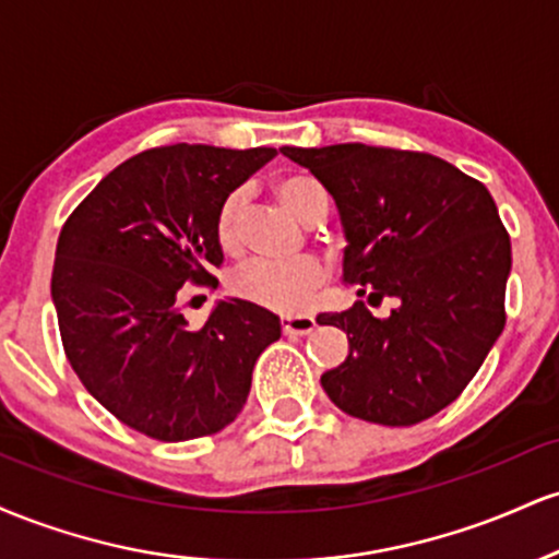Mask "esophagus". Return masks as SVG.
<instances>
[{
  "label": "esophagus",
  "instance_id": "esophagus-1",
  "mask_svg": "<svg viewBox=\"0 0 559 559\" xmlns=\"http://www.w3.org/2000/svg\"><path fill=\"white\" fill-rule=\"evenodd\" d=\"M281 329L284 333H292V336H305L316 329V318L312 316H284L281 318Z\"/></svg>",
  "mask_w": 559,
  "mask_h": 559
}]
</instances>
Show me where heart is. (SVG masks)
<instances>
[{
    "instance_id": "1",
    "label": "heart",
    "mask_w": 559,
    "mask_h": 559,
    "mask_svg": "<svg viewBox=\"0 0 559 559\" xmlns=\"http://www.w3.org/2000/svg\"><path fill=\"white\" fill-rule=\"evenodd\" d=\"M275 194L301 221H320L329 213V191L310 173H286L275 181ZM243 213L247 194L234 189L223 199L215 217V236L226 252H239L243 243ZM329 278V267L316 254L275 262L249 260L230 275V292L249 305L275 312H299L310 305L318 288Z\"/></svg>"
}]
</instances>
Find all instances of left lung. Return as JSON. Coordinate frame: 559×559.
I'll use <instances>...</instances> for the list:
<instances>
[{"label":"left lung","instance_id":"left-lung-1","mask_svg":"<svg viewBox=\"0 0 559 559\" xmlns=\"http://www.w3.org/2000/svg\"><path fill=\"white\" fill-rule=\"evenodd\" d=\"M284 155L329 189L346 234L344 284L365 301L320 312L349 338V355L320 376L352 418L415 426L463 394L504 329L510 234L486 186L426 152L368 144Z\"/></svg>","mask_w":559,"mask_h":559}]
</instances>
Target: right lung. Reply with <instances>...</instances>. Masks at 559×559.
I'll list each match as a JSON object with an SVG mask.
<instances>
[{
  "instance_id": "add662e5",
  "label": "right lung",
  "mask_w": 559,
  "mask_h": 559,
  "mask_svg": "<svg viewBox=\"0 0 559 559\" xmlns=\"http://www.w3.org/2000/svg\"><path fill=\"white\" fill-rule=\"evenodd\" d=\"M271 146H155L94 186L60 230L52 299L62 349L96 402L133 431L189 441L236 420L252 368L281 338L273 312L217 301L202 329L181 316L183 284L215 288V217Z\"/></svg>"
}]
</instances>
